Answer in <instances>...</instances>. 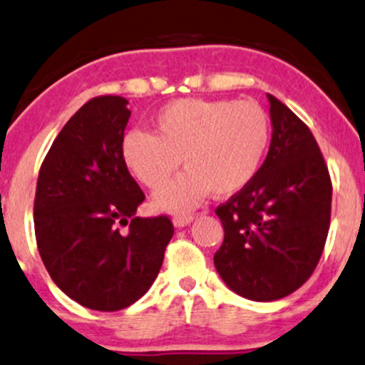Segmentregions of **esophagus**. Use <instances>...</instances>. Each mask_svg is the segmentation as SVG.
Segmentation results:
<instances>
[{
  "label": "esophagus",
  "instance_id": "obj_1",
  "mask_svg": "<svg viewBox=\"0 0 365 365\" xmlns=\"http://www.w3.org/2000/svg\"><path fill=\"white\" fill-rule=\"evenodd\" d=\"M193 215L191 214H179L174 217V226L175 228H184V226H187L190 222H193Z\"/></svg>",
  "mask_w": 365,
  "mask_h": 365
}]
</instances>
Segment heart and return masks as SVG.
<instances>
[{
    "instance_id": "1",
    "label": "heart",
    "mask_w": 365,
    "mask_h": 365,
    "mask_svg": "<svg viewBox=\"0 0 365 365\" xmlns=\"http://www.w3.org/2000/svg\"><path fill=\"white\" fill-rule=\"evenodd\" d=\"M272 139L269 118L257 104L238 101L179 99L163 106L153 120V135L132 130L121 140V160L150 190L178 181L155 195L153 205L165 212L195 209L212 191L231 197L261 170Z\"/></svg>"
}]
</instances>
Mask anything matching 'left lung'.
<instances>
[{
    "mask_svg": "<svg viewBox=\"0 0 365 365\" xmlns=\"http://www.w3.org/2000/svg\"><path fill=\"white\" fill-rule=\"evenodd\" d=\"M272 143L254 181L219 205L225 242L219 277L238 296L275 301L299 289L319 264L331 222L332 184L307 125L268 93Z\"/></svg>",
    "mask_w": 365,
    "mask_h": 365,
    "instance_id": "8db88e82",
    "label": "left lung"
}]
</instances>
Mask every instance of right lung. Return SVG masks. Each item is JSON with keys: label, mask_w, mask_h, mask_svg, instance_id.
I'll return each mask as SVG.
<instances>
[{"label": "right lung", "mask_w": 365, "mask_h": 365, "mask_svg": "<svg viewBox=\"0 0 365 365\" xmlns=\"http://www.w3.org/2000/svg\"><path fill=\"white\" fill-rule=\"evenodd\" d=\"M127 104L103 96L74 113L43 160L34 198L46 272L66 296L97 312H118L140 299L174 235L167 215H135L144 193L121 160ZM120 224L129 225L128 234Z\"/></svg>", "instance_id": "obj_1"}]
</instances>
